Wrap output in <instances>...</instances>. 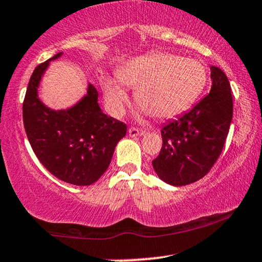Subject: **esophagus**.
<instances>
[{"mask_svg":"<svg viewBox=\"0 0 262 262\" xmlns=\"http://www.w3.org/2000/svg\"><path fill=\"white\" fill-rule=\"evenodd\" d=\"M129 137H141V135L146 134V130L145 129H138V128H130L129 129Z\"/></svg>","mask_w":262,"mask_h":262,"instance_id":"1","label":"esophagus"}]
</instances>
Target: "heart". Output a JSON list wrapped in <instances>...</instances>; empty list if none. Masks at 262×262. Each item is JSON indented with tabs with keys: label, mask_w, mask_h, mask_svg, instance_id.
I'll return each mask as SVG.
<instances>
[{
	"label": "heart",
	"mask_w": 262,
	"mask_h": 262,
	"mask_svg": "<svg viewBox=\"0 0 262 262\" xmlns=\"http://www.w3.org/2000/svg\"><path fill=\"white\" fill-rule=\"evenodd\" d=\"M117 77L122 84L135 88V101L155 118H172L187 111L207 83L203 62L167 52L130 59ZM105 96L111 111L122 115L128 95L117 80L105 81Z\"/></svg>",
	"instance_id": "obj_1"
}]
</instances>
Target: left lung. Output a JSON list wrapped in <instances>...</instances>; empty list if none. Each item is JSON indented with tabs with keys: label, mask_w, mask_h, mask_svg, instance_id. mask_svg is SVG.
<instances>
[{
	"label": "left lung",
	"mask_w": 262,
	"mask_h": 262,
	"mask_svg": "<svg viewBox=\"0 0 262 262\" xmlns=\"http://www.w3.org/2000/svg\"><path fill=\"white\" fill-rule=\"evenodd\" d=\"M210 69L209 95L161 129L162 147L152 166L163 182L174 187L205 177L221 155L228 135L233 116L231 84L219 67Z\"/></svg>",
	"instance_id": "left-lung-1"
}]
</instances>
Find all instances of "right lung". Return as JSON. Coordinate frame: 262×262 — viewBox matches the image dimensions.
<instances>
[{"label":"right lung","instance_id":"right-lung-1","mask_svg":"<svg viewBox=\"0 0 262 262\" xmlns=\"http://www.w3.org/2000/svg\"><path fill=\"white\" fill-rule=\"evenodd\" d=\"M34 69L23 102L28 140L43 167L61 181L74 185L95 183L106 169L127 125L101 111L94 85L79 102L67 110H52L37 95V88L50 61Z\"/></svg>","mask_w":262,"mask_h":262}]
</instances>
